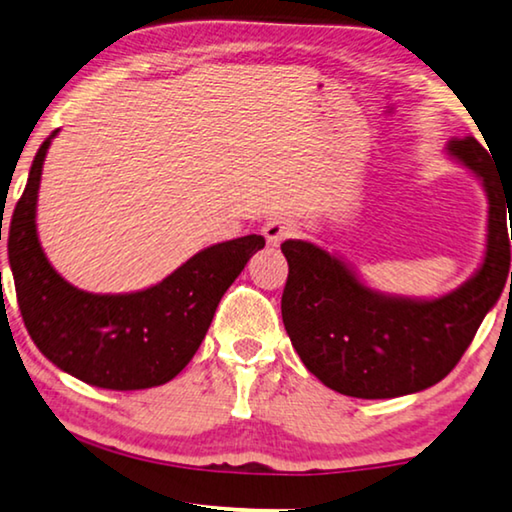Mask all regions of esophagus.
Returning a JSON list of instances; mask_svg holds the SVG:
<instances>
[{
  "label": "esophagus",
  "instance_id": "esophagus-1",
  "mask_svg": "<svg viewBox=\"0 0 512 512\" xmlns=\"http://www.w3.org/2000/svg\"><path fill=\"white\" fill-rule=\"evenodd\" d=\"M295 231H297L295 222L286 217H274L263 226V235H265L267 245H274V247L281 245L283 240H288L290 235H295Z\"/></svg>",
  "mask_w": 512,
  "mask_h": 512
}]
</instances>
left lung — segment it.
<instances>
[{"instance_id": "obj_1", "label": "left lung", "mask_w": 512, "mask_h": 512, "mask_svg": "<svg viewBox=\"0 0 512 512\" xmlns=\"http://www.w3.org/2000/svg\"><path fill=\"white\" fill-rule=\"evenodd\" d=\"M448 155L483 180L490 201L485 261L453 293L437 300L382 295L311 242L281 245L288 261L281 316L290 343L304 366L343 396L396 398L444 380L506 286L512 180L501 178L474 137L448 141Z\"/></svg>"}]
</instances>
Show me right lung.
<instances>
[{
  "label": "right lung",
  "instance_id": "obj_1",
  "mask_svg": "<svg viewBox=\"0 0 512 512\" xmlns=\"http://www.w3.org/2000/svg\"><path fill=\"white\" fill-rule=\"evenodd\" d=\"M54 135L38 148L9 229V263L27 332L54 366L93 387H160L190 364L219 300L265 238L212 245L139 293H84L59 277L36 235L38 185Z\"/></svg>",
  "mask_w": 512,
  "mask_h": 512
}]
</instances>
